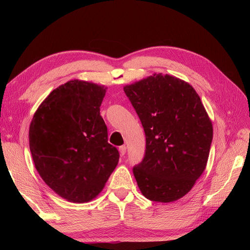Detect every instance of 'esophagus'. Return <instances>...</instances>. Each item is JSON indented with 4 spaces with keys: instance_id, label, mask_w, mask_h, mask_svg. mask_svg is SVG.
<instances>
[{
    "instance_id": "34e87169",
    "label": "esophagus",
    "mask_w": 250,
    "mask_h": 250,
    "mask_svg": "<svg viewBox=\"0 0 250 250\" xmlns=\"http://www.w3.org/2000/svg\"><path fill=\"white\" fill-rule=\"evenodd\" d=\"M119 151H120L121 155H124V154L126 153V146H125V145L120 146V147H119Z\"/></svg>"
}]
</instances>
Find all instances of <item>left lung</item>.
Returning a JSON list of instances; mask_svg holds the SVG:
<instances>
[{
    "instance_id": "left-lung-1",
    "label": "left lung",
    "mask_w": 250,
    "mask_h": 250,
    "mask_svg": "<svg viewBox=\"0 0 250 250\" xmlns=\"http://www.w3.org/2000/svg\"><path fill=\"white\" fill-rule=\"evenodd\" d=\"M146 135L143 161L133 167L142 194L172 202L191 191L207 167L213 125L196 90L170 75L154 74L124 86Z\"/></svg>"
}]
</instances>
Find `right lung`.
Here are the masks:
<instances>
[{
  "label": "right lung",
  "instance_id": "right-lung-1",
  "mask_svg": "<svg viewBox=\"0 0 250 250\" xmlns=\"http://www.w3.org/2000/svg\"><path fill=\"white\" fill-rule=\"evenodd\" d=\"M106 87L71 80L37 108L29 146L41 177L60 197L75 203L96 198L119 162L100 116Z\"/></svg>",
  "mask_w": 250,
  "mask_h": 250
}]
</instances>
